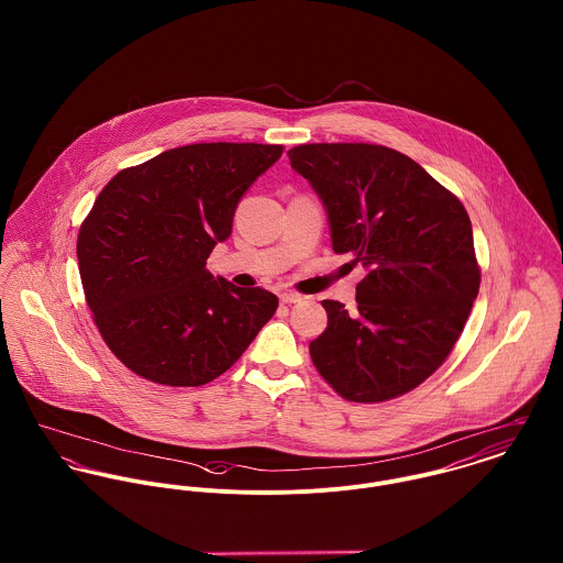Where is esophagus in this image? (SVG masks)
Masks as SVG:
<instances>
[{
  "label": "esophagus",
  "instance_id": "esophagus-1",
  "mask_svg": "<svg viewBox=\"0 0 563 563\" xmlns=\"http://www.w3.org/2000/svg\"><path fill=\"white\" fill-rule=\"evenodd\" d=\"M279 301H282V303H299V301H301V295L286 290V292L279 295Z\"/></svg>",
  "mask_w": 563,
  "mask_h": 563
}]
</instances>
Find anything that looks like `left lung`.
<instances>
[{
  "mask_svg": "<svg viewBox=\"0 0 563 563\" xmlns=\"http://www.w3.org/2000/svg\"><path fill=\"white\" fill-rule=\"evenodd\" d=\"M288 158L321 197L333 251L368 268L355 310L322 301L327 327L310 342L312 362L346 401L397 399L442 366L479 295L468 212L384 145L314 143Z\"/></svg>",
  "mask_w": 563,
  "mask_h": 563,
  "instance_id": "8db88e82",
  "label": "left lung"
}]
</instances>
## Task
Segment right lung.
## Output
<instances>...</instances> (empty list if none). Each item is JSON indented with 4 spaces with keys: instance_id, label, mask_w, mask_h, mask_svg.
<instances>
[{
    "instance_id": "1",
    "label": "right lung",
    "mask_w": 563,
    "mask_h": 563,
    "mask_svg": "<svg viewBox=\"0 0 563 563\" xmlns=\"http://www.w3.org/2000/svg\"><path fill=\"white\" fill-rule=\"evenodd\" d=\"M282 145L197 143L119 170L78 234L86 303L108 349L139 377L203 386L232 368L279 301L206 268L246 188Z\"/></svg>"
}]
</instances>
